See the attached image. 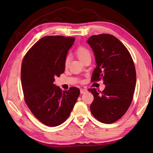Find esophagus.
<instances>
[{
    "mask_svg": "<svg viewBox=\"0 0 153 153\" xmlns=\"http://www.w3.org/2000/svg\"><path fill=\"white\" fill-rule=\"evenodd\" d=\"M87 91L88 90L86 89H84V88L80 89V93H81V94H84V93L87 92Z\"/></svg>",
    "mask_w": 153,
    "mask_h": 153,
    "instance_id": "obj_1",
    "label": "esophagus"
}]
</instances>
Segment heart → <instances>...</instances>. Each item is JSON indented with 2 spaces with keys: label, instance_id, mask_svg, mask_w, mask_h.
Returning a JSON list of instances; mask_svg holds the SVG:
<instances>
[{
  "label": "heart",
  "instance_id": "heart-1",
  "mask_svg": "<svg viewBox=\"0 0 153 153\" xmlns=\"http://www.w3.org/2000/svg\"><path fill=\"white\" fill-rule=\"evenodd\" d=\"M76 54L77 57L79 59L80 61H82L83 59H85L88 56H90V52L88 49L84 47V46H79L77 48V50L76 51ZM69 63V59L68 56L65 59V66L67 67Z\"/></svg>",
  "mask_w": 153,
  "mask_h": 153
}]
</instances>
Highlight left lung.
Returning a JSON list of instances; mask_svg holds the SVG:
<instances>
[{
  "instance_id": "8db88e82",
  "label": "left lung",
  "mask_w": 153,
  "mask_h": 153,
  "mask_svg": "<svg viewBox=\"0 0 153 153\" xmlns=\"http://www.w3.org/2000/svg\"><path fill=\"white\" fill-rule=\"evenodd\" d=\"M87 43L95 56L92 81L102 79L105 88L88 89L94 96L90 111L100 122L111 123L126 113L130 105L136 83V73L128 49L111 34L90 36Z\"/></svg>"
}]
</instances>
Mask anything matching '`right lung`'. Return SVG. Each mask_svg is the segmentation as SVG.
<instances>
[{
  "label": "right lung",
  "mask_w": 153,
  "mask_h": 153,
  "mask_svg": "<svg viewBox=\"0 0 153 153\" xmlns=\"http://www.w3.org/2000/svg\"><path fill=\"white\" fill-rule=\"evenodd\" d=\"M75 38L61 36H45L24 56L21 80L24 98L33 115L46 126L61 125L70 115L79 95L72 87L61 91L53 84L65 71L67 54Z\"/></svg>",
  "instance_id": "add662e5"
}]
</instances>
